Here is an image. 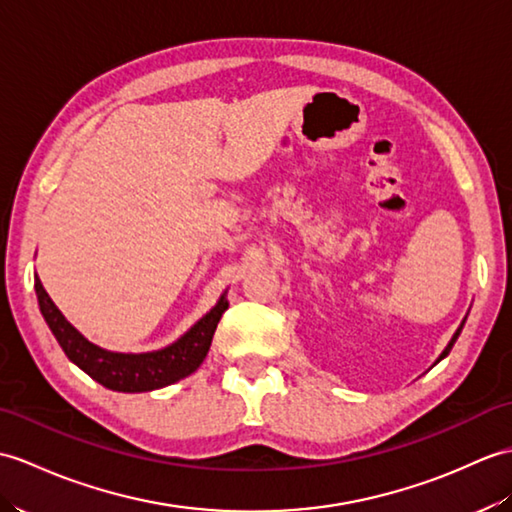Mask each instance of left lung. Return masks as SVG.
<instances>
[{
	"label": "left lung",
	"mask_w": 512,
	"mask_h": 512,
	"mask_svg": "<svg viewBox=\"0 0 512 512\" xmlns=\"http://www.w3.org/2000/svg\"><path fill=\"white\" fill-rule=\"evenodd\" d=\"M465 320H467V316H465ZM465 320H462V323H460V327L456 329V334H454V336H451L449 344H447V347L443 349V353H441V355H438V360H436L434 364H438V362H441L443 358H447V355H449V351H451V347H454V342H456V340H458V336H460V331H462V327H465Z\"/></svg>",
	"instance_id": "8db88e82"
}]
</instances>
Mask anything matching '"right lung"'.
Returning a JSON list of instances; mask_svg holds the SVG:
<instances>
[{
	"label": "right lung",
	"mask_w": 512,
	"mask_h": 512,
	"mask_svg": "<svg viewBox=\"0 0 512 512\" xmlns=\"http://www.w3.org/2000/svg\"><path fill=\"white\" fill-rule=\"evenodd\" d=\"M34 290L45 323L67 358L95 382L117 392L157 390L192 375L207 358L216 327L229 307L227 292H222L218 303L168 347L146 353H120L102 349L82 336L54 305L39 275H34Z\"/></svg>",
	"instance_id": "right-lung-1"
}]
</instances>
